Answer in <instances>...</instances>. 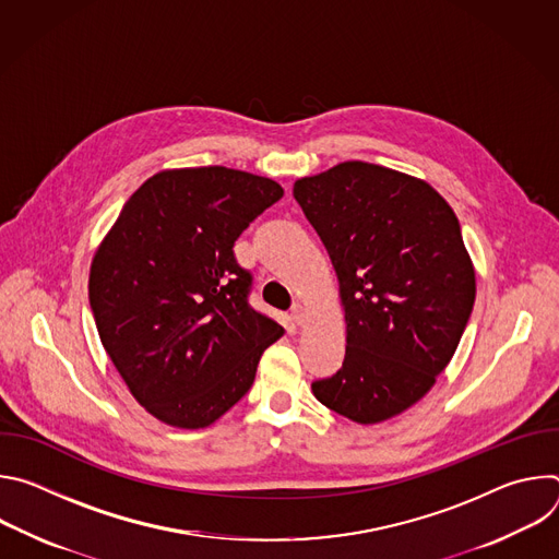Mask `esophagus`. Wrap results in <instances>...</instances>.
<instances>
[{
    "label": "esophagus",
    "mask_w": 559,
    "mask_h": 559,
    "mask_svg": "<svg viewBox=\"0 0 559 559\" xmlns=\"http://www.w3.org/2000/svg\"><path fill=\"white\" fill-rule=\"evenodd\" d=\"M292 318H294L296 325H302V323L307 321V309H305L300 302H296V305L292 307Z\"/></svg>",
    "instance_id": "esophagus-1"
}]
</instances>
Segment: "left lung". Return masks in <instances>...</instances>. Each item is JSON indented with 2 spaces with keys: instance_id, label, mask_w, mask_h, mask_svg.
Here are the masks:
<instances>
[{
  "instance_id": "1",
  "label": "left lung",
  "mask_w": 559,
  "mask_h": 559,
  "mask_svg": "<svg viewBox=\"0 0 559 559\" xmlns=\"http://www.w3.org/2000/svg\"><path fill=\"white\" fill-rule=\"evenodd\" d=\"M294 199L332 259L347 323L343 367L311 382L313 395L358 425L403 414L436 384L473 311L455 212L427 181L365 162L298 179Z\"/></svg>"
}]
</instances>
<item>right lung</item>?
Instances as JSON below:
<instances>
[{
  "mask_svg": "<svg viewBox=\"0 0 559 559\" xmlns=\"http://www.w3.org/2000/svg\"><path fill=\"white\" fill-rule=\"evenodd\" d=\"M283 188L223 166L164 170L95 252L88 298L104 349L156 420L203 429L254 382L283 328L250 302L234 241Z\"/></svg>",
  "mask_w": 559,
  "mask_h": 559,
  "instance_id": "obj_1",
  "label": "right lung"
}]
</instances>
